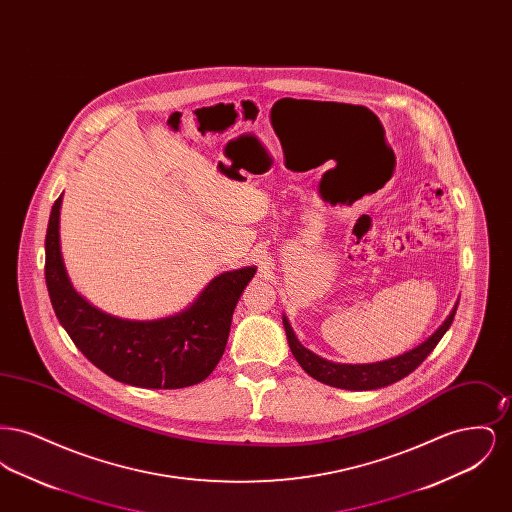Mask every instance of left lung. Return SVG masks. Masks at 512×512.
Listing matches in <instances>:
<instances>
[{
  "mask_svg": "<svg viewBox=\"0 0 512 512\" xmlns=\"http://www.w3.org/2000/svg\"><path fill=\"white\" fill-rule=\"evenodd\" d=\"M457 305H459V301L451 309L449 317L443 320V324L428 340L422 341L420 345H416L414 349L399 355V357H393L388 361H378V363H368V365H343V363L326 361V359L318 357L317 353H313L301 345V341L297 340V336L293 334L292 324L288 318L282 317V322L286 328V336H288L293 357L309 376H313L315 380L326 384V386H334L341 390H378V388H386L390 384L399 382L401 378L409 376L414 368L434 351V347L443 338V334L453 324Z\"/></svg>",
  "mask_w": 512,
  "mask_h": 512,
  "instance_id": "obj_1",
  "label": "left lung"
}]
</instances>
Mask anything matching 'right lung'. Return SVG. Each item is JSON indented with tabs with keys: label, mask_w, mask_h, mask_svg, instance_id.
Returning <instances> with one entry per match:
<instances>
[{
	"label": "right lung",
	"mask_w": 512,
	"mask_h": 512,
	"mask_svg": "<svg viewBox=\"0 0 512 512\" xmlns=\"http://www.w3.org/2000/svg\"><path fill=\"white\" fill-rule=\"evenodd\" d=\"M53 203L46 234V284L53 311L84 357L113 380L149 390H178L203 382L219 365L236 303L257 267L215 276L184 311L155 320L113 317L76 292L61 255Z\"/></svg>",
	"instance_id": "obj_1"
}]
</instances>
